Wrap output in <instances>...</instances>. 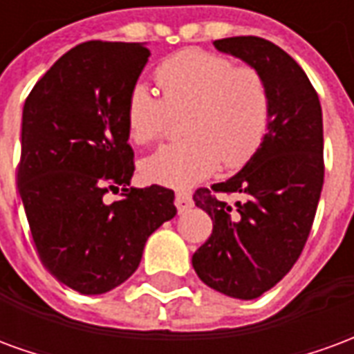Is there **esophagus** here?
Wrapping results in <instances>:
<instances>
[{"label": "esophagus", "instance_id": "34e87169", "mask_svg": "<svg viewBox=\"0 0 354 354\" xmlns=\"http://www.w3.org/2000/svg\"><path fill=\"white\" fill-rule=\"evenodd\" d=\"M174 205H176L178 212H184L187 208L193 207L192 193L189 192H176V197H174Z\"/></svg>", "mask_w": 354, "mask_h": 354}]
</instances>
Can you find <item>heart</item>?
I'll return each instance as SVG.
<instances>
[{
	"label": "heart",
	"instance_id": "1",
	"mask_svg": "<svg viewBox=\"0 0 354 354\" xmlns=\"http://www.w3.org/2000/svg\"><path fill=\"white\" fill-rule=\"evenodd\" d=\"M162 98L146 83L127 96V129L134 144H153L184 115L185 138L146 157L140 170L149 182L189 185L210 176L220 162L241 169L260 149L271 117L263 73L205 49H184L155 70Z\"/></svg>",
	"mask_w": 354,
	"mask_h": 354
}]
</instances>
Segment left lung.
<instances>
[{"label":"left lung","mask_w":354,"mask_h":354,"mask_svg":"<svg viewBox=\"0 0 354 354\" xmlns=\"http://www.w3.org/2000/svg\"><path fill=\"white\" fill-rule=\"evenodd\" d=\"M214 45L263 73L271 117L260 149L243 170L193 195L212 220V235L192 261L207 286L254 299L288 273L311 233L324 184L322 109L301 66L274 43L241 35ZM218 192L243 201L231 207Z\"/></svg>","instance_id":"left-lung-1"}]
</instances>
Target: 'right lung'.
<instances>
[{"label":"right lung","instance_id":"obj_1","mask_svg":"<svg viewBox=\"0 0 354 354\" xmlns=\"http://www.w3.org/2000/svg\"><path fill=\"white\" fill-rule=\"evenodd\" d=\"M147 57L142 43H81L24 102L20 199L43 266L81 294L127 281L147 237L176 216L172 189L131 187L124 108ZM108 192L122 197L109 203Z\"/></svg>","mask_w":354,"mask_h":354}]
</instances>
